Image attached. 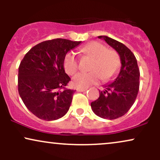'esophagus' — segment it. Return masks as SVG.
I'll list each match as a JSON object with an SVG mask.
<instances>
[{"label": "esophagus", "instance_id": "1", "mask_svg": "<svg viewBox=\"0 0 160 160\" xmlns=\"http://www.w3.org/2000/svg\"><path fill=\"white\" fill-rule=\"evenodd\" d=\"M88 89V88H83V89H77V91L78 92H84L86 91Z\"/></svg>", "mask_w": 160, "mask_h": 160}]
</instances>
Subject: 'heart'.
Instances as JSON below:
<instances>
[{"instance_id": "b5f03b06", "label": "heart", "mask_w": 160, "mask_h": 160, "mask_svg": "<svg viewBox=\"0 0 160 160\" xmlns=\"http://www.w3.org/2000/svg\"><path fill=\"white\" fill-rule=\"evenodd\" d=\"M84 56L92 58L89 73H79L74 77L72 84L75 88L83 89L97 83L101 78L108 81L117 75L120 70V56L115 50L107 49L98 41L88 43L80 49ZM64 68L69 75H73L78 70V61L74 52H69L64 58Z\"/></svg>"}]
</instances>
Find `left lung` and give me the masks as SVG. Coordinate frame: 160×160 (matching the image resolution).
Wrapping results in <instances>:
<instances>
[{"instance_id":"left-lung-1","label":"left lung","mask_w":160,"mask_h":160,"mask_svg":"<svg viewBox=\"0 0 160 160\" xmlns=\"http://www.w3.org/2000/svg\"><path fill=\"white\" fill-rule=\"evenodd\" d=\"M118 52L121 68L117 78L111 83L99 91L97 100L91 103V108L98 117L114 120L122 117L133 105L139 90L140 71L133 52L123 43L107 36H98Z\"/></svg>"}]
</instances>
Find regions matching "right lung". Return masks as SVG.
<instances>
[{
  "label": "right lung",
  "instance_id": "right-lung-1",
  "mask_svg": "<svg viewBox=\"0 0 160 160\" xmlns=\"http://www.w3.org/2000/svg\"><path fill=\"white\" fill-rule=\"evenodd\" d=\"M80 43L62 38L46 40L32 47L22 60L19 94L38 118L56 120L68 111L75 90L65 88L71 78L65 72L64 58Z\"/></svg>",
  "mask_w": 160,
  "mask_h": 160
}]
</instances>
